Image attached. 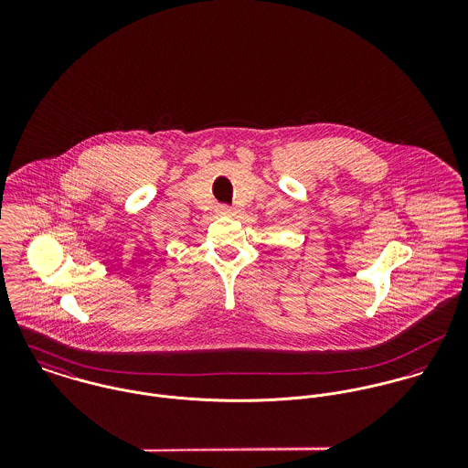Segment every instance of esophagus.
<instances>
[{
    "mask_svg": "<svg viewBox=\"0 0 468 468\" xmlns=\"http://www.w3.org/2000/svg\"><path fill=\"white\" fill-rule=\"evenodd\" d=\"M221 214H225V216H232V208H229V207H221Z\"/></svg>",
    "mask_w": 468,
    "mask_h": 468,
    "instance_id": "1",
    "label": "esophagus"
}]
</instances>
